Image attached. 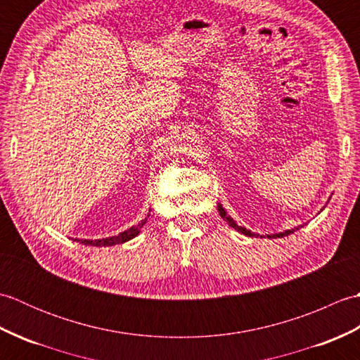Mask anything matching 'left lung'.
Wrapping results in <instances>:
<instances>
[{
  "mask_svg": "<svg viewBox=\"0 0 360 360\" xmlns=\"http://www.w3.org/2000/svg\"><path fill=\"white\" fill-rule=\"evenodd\" d=\"M218 212H219V215H221V218H223L226 223L229 224V226H232L235 231H238V232H241V233H244V235H248V236H259L258 233H254V232H250V231H248L246 227H241V226H238L235 223V221L227 215L226 213V210L221 207V204H218ZM302 227V226H300ZM300 227H294V229H289V231H285V232H280V233H274V235H267V238H283V236H288V235H290V233H294L295 231H298V229Z\"/></svg>",
  "mask_w": 360,
  "mask_h": 360,
  "instance_id": "1",
  "label": "left lung"
}]
</instances>
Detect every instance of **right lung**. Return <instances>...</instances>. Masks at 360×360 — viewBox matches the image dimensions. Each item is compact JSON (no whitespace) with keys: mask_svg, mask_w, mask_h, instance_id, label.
<instances>
[{"mask_svg":"<svg viewBox=\"0 0 360 360\" xmlns=\"http://www.w3.org/2000/svg\"><path fill=\"white\" fill-rule=\"evenodd\" d=\"M145 223H147V218L142 219L139 224L129 227L128 231H124V232L116 235V236H108V238H102V240H77V238H75V241L85 244V246H97V248H102V246H114V244H122V243L129 241L131 238H134V236L139 235L141 229L143 227Z\"/></svg>","mask_w":360,"mask_h":360,"instance_id":"obj_1","label":"right lung"}]
</instances>
